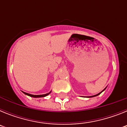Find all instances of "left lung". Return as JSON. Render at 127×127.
Instances as JSON below:
<instances>
[{
    "mask_svg": "<svg viewBox=\"0 0 127 127\" xmlns=\"http://www.w3.org/2000/svg\"><path fill=\"white\" fill-rule=\"evenodd\" d=\"M104 90H105V89H104ZM104 90H103V91H104ZM103 91H102V92H103ZM101 94V92L99 93V94H97V95H94V96H90V97H95V96H97V95H99V94Z\"/></svg>",
    "mask_w": 127,
    "mask_h": 127,
    "instance_id": "obj_1",
    "label": "left lung"
}]
</instances>
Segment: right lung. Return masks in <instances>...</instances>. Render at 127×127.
I'll return each instance as SVG.
<instances>
[{"instance_id": "1", "label": "right lung", "mask_w": 127, "mask_h": 127, "mask_svg": "<svg viewBox=\"0 0 127 127\" xmlns=\"http://www.w3.org/2000/svg\"><path fill=\"white\" fill-rule=\"evenodd\" d=\"M24 93L25 95H29V96H30V97H35V98H39V97H46V96H47L48 95H49V94L51 93V92H50V93H48V94H44V95H31V94H27V93H25V92H23Z\"/></svg>"}]
</instances>
